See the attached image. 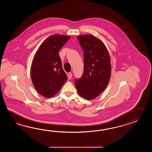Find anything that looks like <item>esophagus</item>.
<instances>
[{
	"label": "esophagus",
	"mask_w": 152,
	"mask_h": 152,
	"mask_svg": "<svg viewBox=\"0 0 152 152\" xmlns=\"http://www.w3.org/2000/svg\"><path fill=\"white\" fill-rule=\"evenodd\" d=\"M72 74L71 72H69V73H68V79H69V80H70V79L72 78Z\"/></svg>",
	"instance_id": "34e87169"
}]
</instances>
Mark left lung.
Returning a JSON list of instances; mask_svg holds the SVG:
<instances>
[{"instance_id":"obj_1","label":"left lung","mask_w":152,"mask_h":152,"mask_svg":"<svg viewBox=\"0 0 152 152\" xmlns=\"http://www.w3.org/2000/svg\"><path fill=\"white\" fill-rule=\"evenodd\" d=\"M84 52V71L82 77L75 80L77 93L86 100L98 97L110 80L111 67L110 55L100 39L92 35L78 36Z\"/></svg>"}]
</instances>
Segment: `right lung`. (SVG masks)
<instances>
[{
    "label": "right lung",
    "mask_w": 152,
    "mask_h": 152,
    "mask_svg": "<svg viewBox=\"0 0 152 152\" xmlns=\"http://www.w3.org/2000/svg\"><path fill=\"white\" fill-rule=\"evenodd\" d=\"M70 38L59 34L50 36L42 42L34 55L31 78L36 91L43 97L54 96L67 79L58 52Z\"/></svg>",
    "instance_id": "add662e5"
}]
</instances>
